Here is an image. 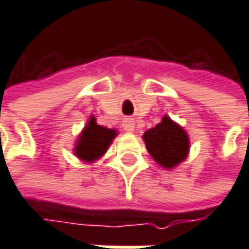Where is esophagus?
Instances as JSON below:
<instances>
[{"instance_id":"esophagus-1","label":"esophagus","mask_w":249,"mask_h":249,"mask_svg":"<svg viewBox=\"0 0 249 249\" xmlns=\"http://www.w3.org/2000/svg\"><path fill=\"white\" fill-rule=\"evenodd\" d=\"M123 126H124L125 131L131 132V131H134V128H135V121H134L132 118H124Z\"/></svg>"}]
</instances>
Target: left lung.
Masks as SVG:
<instances>
[{
  "mask_svg": "<svg viewBox=\"0 0 249 249\" xmlns=\"http://www.w3.org/2000/svg\"><path fill=\"white\" fill-rule=\"evenodd\" d=\"M144 141L151 157L164 168H172L187 158L190 140L178 124L164 117L160 124L148 129Z\"/></svg>",
  "mask_w": 249,
  "mask_h": 249,
  "instance_id": "obj_1",
  "label": "left lung"
}]
</instances>
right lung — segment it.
<instances>
[{
    "mask_svg": "<svg viewBox=\"0 0 249 249\" xmlns=\"http://www.w3.org/2000/svg\"><path fill=\"white\" fill-rule=\"evenodd\" d=\"M115 135L117 131L98 125L95 123V118L92 117L79 137L75 148L77 157L84 161H95L105 154Z\"/></svg>",
    "mask_w": 249,
    "mask_h": 249,
    "instance_id": "add662e5",
    "label": "right lung"
}]
</instances>
